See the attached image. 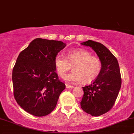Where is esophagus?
Wrapping results in <instances>:
<instances>
[{
    "mask_svg": "<svg viewBox=\"0 0 134 134\" xmlns=\"http://www.w3.org/2000/svg\"><path fill=\"white\" fill-rule=\"evenodd\" d=\"M65 86H66V88H67V89H71V88H74V86H73L68 85V84H66Z\"/></svg>",
    "mask_w": 134,
    "mask_h": 134,
    "instance_id": "1",
    "label": "esophagus"
}]
</instances>
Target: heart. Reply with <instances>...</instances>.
Here are the masks:
<instances>
[{
	"mask_svg": "<svg viewBox=\"0 0 134 134\" xmlns=\"http://www.w3.org/2000/svg\"><path fill=\"white\" fill-rule=\"evenodd\" d=\"M54 62L60 77H64L72 67V72L64 77L65 81L70 83H79L81 81L85 83H91L99 76L102 69L101 60L83 49L69 51L67 58L61 54H57Z\"/></svg>",
	"mask_w": 134,
	"mask_h": 134,
	"instance_id": "1",
	"label": "heart"
}]
</instances>
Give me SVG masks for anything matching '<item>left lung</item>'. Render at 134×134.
<instances>
[{
	"label": "left lung",
	"mask_w": 134,
	"mask_h": 134,
	"mask_svg": "<svg viewBox=\"0 0 134 134\" xmlns=\"http://www.w3.org/2000/svg\"><path fill=\"white\" fill-rule=\"evenodd\" d=\"M81 44L91 47L102 62L99 76L91 84L83 87L84 95L80 102L84 111L99 116L111 109L118 96L121 86L119 64L116 57L100 43L88 40Z\"/></svg>",
	"instance_id": "left-lung-1"
}]
</instances>
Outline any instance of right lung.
<instances>
[{
  "label": "right lung",
  "instance_id": "1",
  "mask_svg": "<svg viewBox=\"0 0 134 134\" xmlns=\"http://www.w3.org/2000/svg\"><path fill=\"white\" fill-rule=\"evenodd\" d=\"M66 44L40 38L19 53L12 72L18 104L35 116L48 115L56 107L65 85L59 80L54 59Z\"/></svg>",
  "mask_w": 134,
  "mask_h": 134
}]
</instances>
